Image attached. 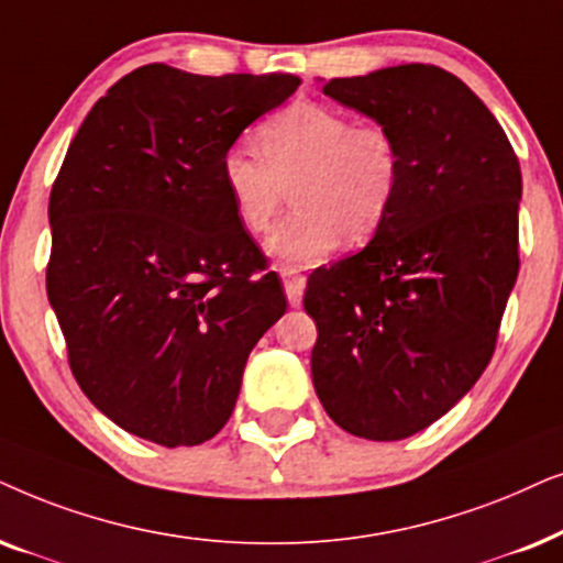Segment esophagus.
<instances>
[{
	"label": "esophagus",
	"mask_w": 563,
	"mask_h": 563,
	"mask_svg": "<svg viewBox=\"0 0 563 563\" xmlns=\"http://www.w3.org/2000/svg\"><path fill=\"white\" fill-rule=\"evenodd\" d=\"M280 277H283V288H286L288 303L301 306L303 290H306V277L298 273L296 267H280Z\"/></svg>",
	"instance_id": "esophagus-1"
}]
</instances>
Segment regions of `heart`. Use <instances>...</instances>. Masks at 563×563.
Listing matches in <instances>:
<instances>
[{
    "label": "heart",
    "instance_id": "obj_1",
    "mask_svg": "<svg viewBox=\"0 0 563 563\" xmlns=\"http://www.w3.org/2000/svg\"><path fill=\"white\" fill-rule=\"evenodd\" d=\"M257 141L262 154L246 144L227 148L221 183L250 234H265L294 195L296 213L265 244L275 260L321 265L342 242L363 244L384 227L404 172L391 129L301 100L265 120Z\"/></svg>",
    "mask_w": 563,
    "mask_h": 563
}]
</instances>
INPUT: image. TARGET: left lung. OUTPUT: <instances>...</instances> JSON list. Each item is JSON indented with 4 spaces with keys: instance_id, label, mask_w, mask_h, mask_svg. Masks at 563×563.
Listing matches in <instances>:
<instances>
[{
    "instance_id": "1",
    "label": "left lung",
    "mask_w": 563,
    "mask_h": 563,
    "mask_svg": "<svg viewBox=\"0 0 563 563\" xmlns=\"http://www.w3.org/2000/svg\"><path fill=\"white\" fill-rule=\"evenodd\" d=\"M324 95L391 129L404 172L371 242L309 277L313 388L342 430L404 440L489 365L520 269V162L489 108L438 66L332 79Z\"/></svg>"
}]
</instances>
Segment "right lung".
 Listing matches in <instances>:
<instances>
[{"label":"right lung","mask_w":563,"mask_h":563,"mask_svg":"<svg viewBox=\"0 0 563 563\" xmlns=\"http://www.w3.org/2000/svg\"><path fill=\"white\" fill-rule=\"evenodd\" d=\"M294 74L131 71L95 102L51 190L48 301L74 378L125 432L211 440L286 296L236 219L221 156Z\"/></svg>","instance_id":"1"}]
</instances>
